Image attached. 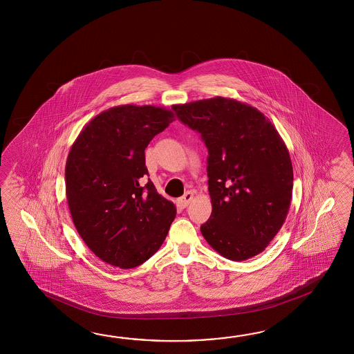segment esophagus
Segmentation results:
<instances>
[{
    "label": "esophagus",
    "instance_id": "obj_1",
    "mask_svg": "<svg viewBox=\"0 0 354 354\" xmlns=\"http://www.w3.org/2000/svg\"><path fill=\"white\" fill-rule=\"evenodd\" d=\"M192 200H194V194H192L191 191H187V192L178 200V203H180V207L185 209V207H187L188 203H191Z\"/></svg>",
    "mask_w": 354,
    "mask_h": 354
}]
</instances>
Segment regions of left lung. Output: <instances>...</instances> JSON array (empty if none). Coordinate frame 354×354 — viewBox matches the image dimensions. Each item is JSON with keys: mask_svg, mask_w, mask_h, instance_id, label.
<instances>
[{"mask_svg": "<svg viewBox=\"0 0 354 354\" xmlns=\"http://www.w3.org/2000/svg\"><path fill=\"white\" fill-rule=\"evenodd\" d=\"M177 116L207 147L210 218L203 238L218 254L241 262L262 253L291 205L294 171L286 144L256 107L234 98L174 105Z\"/></svg>", "mask_w": 354, "mask_h": 354, "instance_id": "obj_1", "label": "left lung"}]
</instances>
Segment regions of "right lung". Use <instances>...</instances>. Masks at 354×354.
Segmentation results:
<instances>
[{"instance_id":"obj_1","label":"right lung","mask_w":354,"mask_h":354,"mask_svg":"<svg viewBox=\"0 0 354 354\" xmlns=\"http://www.w3.org/2000/svg\"><path fill=\"white\" fill-rule=\"evenodd\" d=\"M174 120V111L115 106L77 136L66 163V194L75 229L106 263L122 270L148 261L163 244L176 206L148 174L145 148Z\"/></svg>"}]
</instances>
